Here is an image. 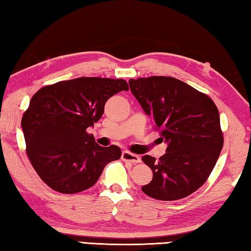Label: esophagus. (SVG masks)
<instances>
[{"instance_id":"esophagus-1","label":"esophagus","mask_w":251,"mask_h":251,"mask_svg":"<svg viewBox=\"0 0 251 251\" xmlns=\"http://www.w3.org/2000/svg\"><path fill=\"white\" fill-rule=\"evenodd\" d=\"M121 159L126 162H131L132 164H137L141 162V159H140L139 155L133 154V153H131L129 151H123L121 154Z\"/></svg>"}]
</instances>
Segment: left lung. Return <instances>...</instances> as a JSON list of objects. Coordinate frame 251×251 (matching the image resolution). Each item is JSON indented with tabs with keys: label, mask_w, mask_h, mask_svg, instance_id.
Wrapping results in <instances>:
<instances>
[{
	"label": "left lung",
	"mask_w": 251,
	"mask_h": 251,
	"mask_svg": "<svg viewBox=\"0 0 251 251\" xmlns=\"http://www.w3.org/2000/svg\"><path fill=\"white\" fill-rule=\"evenodd\" d=\"M130 89L144 112L154 121L166 153L142 161L152 181L142 192L152 199L176 201L199 190L212 173L224 144L219 112L214 101L173 77L130 79Z\"/></svg>",
	"instance_id": "left-lung-1"
}]
</instances>
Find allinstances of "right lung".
<instances>
[{"mask_svg":"<svg viewBox=\"0 0 251 251\" xmlns=\"http://www.w3.org/2000/svg\"><path fill=\"white\" fill-rule=\"evenodd\" d=\"M129 90L123 79L80 77L39 89L22 118L26 153L51 190L75 194L95 185L104 166L121 156L120 148L100 147L87 129L109 98Z\"/></svg>","mask_w":251,"mask_h":251,"instance_id":"right-lung-1","label":"right lung"}]
</instances>
